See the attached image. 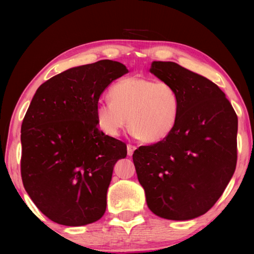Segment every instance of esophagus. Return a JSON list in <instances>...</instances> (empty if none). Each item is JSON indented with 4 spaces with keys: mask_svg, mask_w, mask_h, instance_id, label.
I'll use <instances>...</instances> for the list:
<instances>
[{
    "mask_svg": "<svg viewBox=\"0 0 254 254\" xmlns=\"http://www.w3.org/2000/svg\"><path fill=\"white\" fill-rule=\"evenodd\" d=\"M135 149H136L135 145L128 144V145H127V155H128V156H132L133 153H134V150H135Z\"/></svg>",
    "mask_w": 254,
    "mask_h": 254,
    "instance_id": "esophagus-1",
    "label": "esophagus"
}]
</instances>
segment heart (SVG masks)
Masks as SVG:
<instances>
[{"label":"heart","instance_id":"obj_1","mask_svg":"<svg viewBox=\"0 0 254 254\" xmlns=\"http://www.w3.org/2000/svg\"><path fill=\"white\" fill-rule=\"evenodd\" d=\"M109 99L96 107L98 127L109 136L121 133L127 118L134 135L145 143L163 141L177 126L179 98L168 84L128 76L111 86Z\"/></svg>","mask_w":254,"mask_h":254}]
</instances>
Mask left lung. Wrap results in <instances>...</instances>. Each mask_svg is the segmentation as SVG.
<instances>
[{
	"instance_id": "8db88e82",
	"label": "left lung",
	"mask_w": 254,
	"mask_h": 254,
	"mask_svg": "<svg viewBox=\"0 0 254 254\" xmlns=\"http://www.w3.org/2000/svg\"><path fill=\"white\" fill-rule=\"evenodd\" d=\"M150 73L179 98L170 135L133 154L148 208L157 216L189 220L222 196L237 165L238 118L224 91L175 62L154 61Z\"/></svg>"
}]
</instances>
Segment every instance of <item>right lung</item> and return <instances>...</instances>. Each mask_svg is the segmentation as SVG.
<instances>
[{
  "label": "right lung",
  "mask_w": 254,
  "mask_h": 254,
  "mask_svg": "<svg viewBox=\"0 0 254 254\" xmlns=\"http://www.w3.org/2000/svg\"><path fill=\"white\" fill-rule=\"evenodd\" d=\"M128 71L101 60L72 67L37 89L21 124L20 172L26 192L52 222L84 226L102 217L113 167L127 145L100 131L96 107Z\"/></svg>",
  "instance_id": "1"
}]
</instances>
